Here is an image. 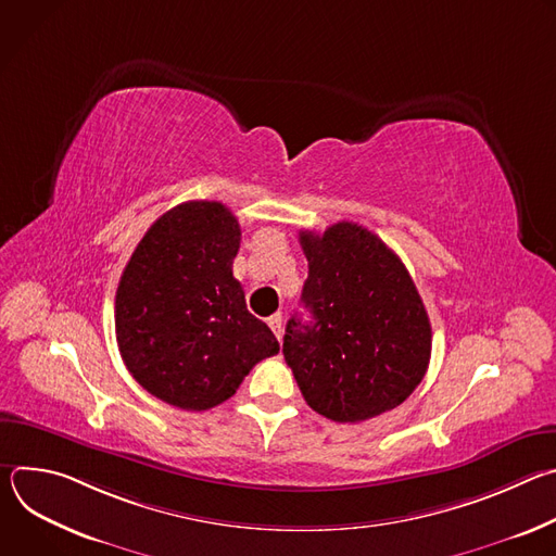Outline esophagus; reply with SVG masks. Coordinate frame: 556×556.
<instances>
[{
    "mask_svg": "<svg viewBox=\"0 0 556 556\" xmlns=\"http://www.w3.org/2000/svg\"><path fill=\"white\" fill-rule=\"evenodd\" d=\"M268 326H270V330L275 332V337L281 341V314L268 316Z\"/></svg>",
    "mask_w": 556,
    "mask_h": 556,
    "instance_id": "esophagus-1",
    "label": "esophagus"
}]
</instances>
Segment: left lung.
<instances>
[{"mask_svg": "<svg viewBox=\"0 0 556 556\" xmlns=\"http://www.w3.org/2000/svg\"><path fill=\"white\" fill-rule=\"evenodd\" d=\"M307 260L283 356L305 403L334 422H363L405 403L427 374L431 324L416 283L378 235L354 222L301 230Z\"/></svg>", "mask_w": 556, "mask_h": 556, "instance_id": "left-lung-1", "label": "left lung"}]
</instances>
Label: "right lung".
<instances>
[{
  "mask_svg": "<svg viewBox=\"0 0 556 556\" xmlns=\"http://www.w3.org/2000/svg\"><path fill=\"white\" fill-rule=\"evenodd\" d=\"M242 228L222 202L191 200L157 217L116 290V341L155 399L206 412L279 352L232 277Z\"/></svg>",
  "mask_w": 556,
  "mask_h": 556,
  "instance_id": "add662e5",
  "label": "right lung"
}]
</instances>
